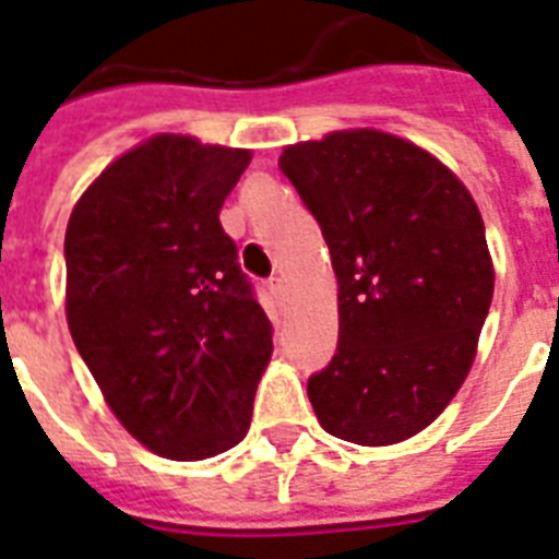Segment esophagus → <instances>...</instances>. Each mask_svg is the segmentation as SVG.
<instances>
[{"label": "esophagus", "instance_id": "34e87169", "mask_svg": "<svg viewBox=\"0 0 559 559\" xmlns=\"http://www.w3.org/2000/svg\"><path fill=\"white\" fill-rule=\"evenodd\" d=\"M270 289H272V296L278 298L281 305H284V301H287V281L281 278V275H275V278L270 281Z\"/></svg>", "mask_w": 559, "mask_h": 559}]
</instances>
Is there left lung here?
<instances>
[{"label":"left lung","mask_w":559,"mask_h":559,"mask_svg":"<svg viewBox=\"0 0 559 559\" xmlns=\"http://www.w3.org/2000/svg\"><path fill=\"white\" fill-rule=\"evenodd\" d=\"M278 168L319 219L340 284V348L307 382L319 424L359 447L424 432L467 380L493 301L473 193L373 127L287 144Z\"/></svg>","instance_id":"8db88e82"}]
</instances>
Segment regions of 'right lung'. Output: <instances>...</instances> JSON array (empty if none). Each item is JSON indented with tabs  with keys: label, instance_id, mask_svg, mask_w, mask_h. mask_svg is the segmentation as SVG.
I'll list each match as a JSON object with an SVG mask.
<instances>
[{
	"label": "right lung",
	"instance_id": "obj_1",
	"mask_svg": "<svg viewBox=\"0 0 559 559\" xmlns=\"http://www.w3.org/2000/svg\"><path fill=\"white\" fill-rule=\"evenodd\" d=\"M252 151L156 133L112 159L66 226V322L118 424L170 461L249 432L272 324L219 209Z\"/></svg>",
	"mask_w": 559,
	"mask_h": 559
}]
</instances>
